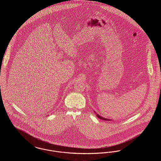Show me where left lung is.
Listing matches in <instances>:
<instances>
[{
	"instance_id": "left-lung-1",
	"label": "left lung",
	"mask_w": 161,
	"mask_h": 161,
	"mask_svg": "<svg viewBox=\"0 0 161 161\" xmlns=\"http://www.w3.org/2000/svg\"><path fill=\"white\" fill-rule=\"evenodd\" d=\"M95 114H96V112H94ZM96 115H97V116L100 119H102V120H104V121H110V119H107V118H103V117H102V116H101L99 115H98V114H96Z\"/></svg>"
}]
</instances>
